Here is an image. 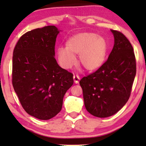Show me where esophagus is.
Here are the masks:
<instances>
[{"mask_svg":"<svg viewBox=\"0 0 146 146\" xmlns=\"http://www.w3.org/2000/svg\"><path fill=\"white\" fill-rule=\"evenodd\" d=\"M73 78H74V83H76V84L79 83L80 77L78 76V75H74L73 76Z\"/></svg>","mask_w":146,"mask_h":146,"instance_id":"1","label":"esophagus"}]
</instances>
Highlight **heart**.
I'll list each match as a JSON object with an SVG mask.
<instances>
[{"label": "heart", "instance_id": "b5f03b06", "mask_svg": "<svg viewBox=\"0 0 146 146\" xmlns=\"http://www.w3.org/2000/svg\"><path fill=\"white\" fill-rule=\"evenodd\" d=\"M66 48L57 50L59 62L63 68L69 69L76 63L74 54L79 55L80 62L86 70L94 71L104 64L108 45L104 37L92 33H80L69 38Z\"/></svg>", "mask_w": 146, "mask_h": 146}]
</instances>
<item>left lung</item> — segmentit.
Segmentation results:
<instances>
[{"mask_svg":"<svg viewBox=\"0 0 146 146\" xmlns=\"http://www.w3.org/2000/svg\"><path fill=\"white\" fill-rule=\"evenodd\" d=\"M114 45L108 58L80 81L87 111L98 117L117 113L128 100L136 74L133 48L124 35L111 30Z\"/></svg>","mask_w":146,"mask_h":146,"instance_id":"obj_1","label":"left lung"}]
</instances>
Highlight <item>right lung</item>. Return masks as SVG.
<instances>
[{
  "mask_svg": "<svg viewBox=\"0 0 146 146\" xmlns=\"http://www.w3.org/2000/svg\"><path fill=\"white\" fill-rule=\"evenodd\" d=\"M58 33L55 26L29 31L13 51L14 90L24 110L43 120L60 111L64 94L74 83L72 74L59 66L54 58Z\"/></svg>",
  "mask_w": 146,
  "mask_h": 146,
  "instance_id": "obj_1",
  "label": "right lung"
}]
</instances>
